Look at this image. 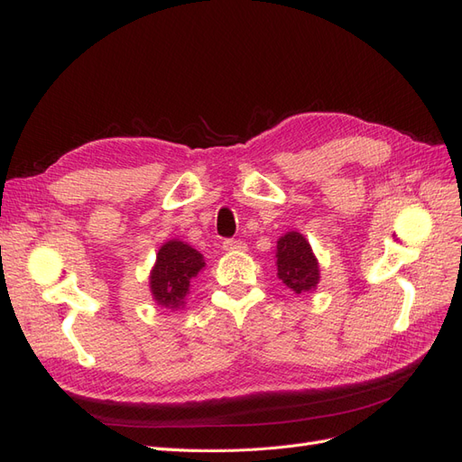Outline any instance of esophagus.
<instances>
[{"instance_id":"obj_1","label":"esophagus","mask_w":462,"mask_h":462,"mask_svg":"<svg viewBox=\"0 0 462 462\" xmlns=\"http://www.w3.org/2000/svg\"><path fill=\"white\" fill-rule=\"evenodd\" d=\"M246 245L239 239H226L223 241V250H245Z\"/></svg>"}]
</instances>
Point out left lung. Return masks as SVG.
I'll return each mask as SVG.
<instances>
[{"label":"left lung","mask_w":462,"mask_h":462,"mask_svg":"<svg viewBox=\"0 0 462 462\" xmlns=\"http://www.w3.org/2000/svg\"><path fill=\"white\" fill-rule=\"evenodd\" d=\"M277 277L297 295L316 289L319 282V265L310 243L297 231L285 233L277 241Z\"/></svg>","instance_id":"left-lung-1"}]
</instances>
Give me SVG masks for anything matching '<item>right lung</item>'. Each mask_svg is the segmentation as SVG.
I'll return each mask as SVG.
<instances>
[{
  "mask_svg": "<svg viewBox=\"0 0 462 462\" xmlns=\"http://www.w3.org/2000/svg\"><path fill=\"white\" fill-rule=\"evenodd\" d=\"M204 265V256L183 241L173 239L162 245L150 273L153 300L171 310L183 306L190 282Z\"/></svg>",
  "mask_w": 462,
  "mask_h": 462,
  "instance_id": "right-lung-1",
  "label": "right lung"
}]
</instances>
